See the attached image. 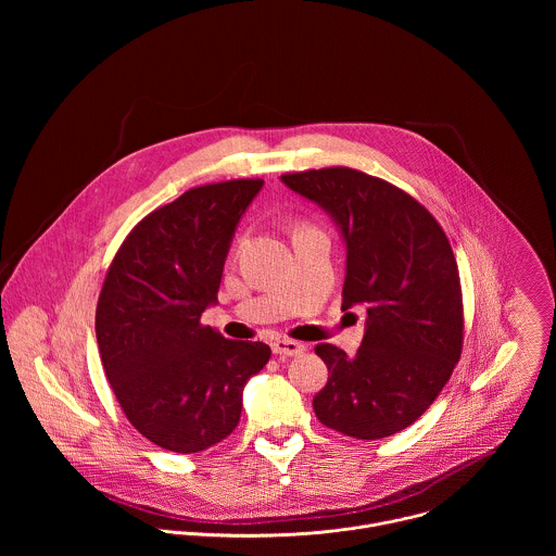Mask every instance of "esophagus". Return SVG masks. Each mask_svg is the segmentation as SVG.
Returning <instances> with one entry per match:
<instances>
[{"label":"esophagus","instance_id":"obj_1","mask_svg":"<svg viewBox=\"0 0 556 556\" xmlns=\"http://www.w3.org/2000/svg\"><path fill=\"white\" fill-rule=\"evenodd\" d=\"M271 351L280 357H295L300 353L306 351V346L302 342H295V340H289V338H278L271 342Z\"/></svg>","mask_w":556,"mask_h":556}]
</instances>
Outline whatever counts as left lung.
Here are the masks:
<instances>
[{
    "mask_svg": "<svg viewBox=\"0 0 556 556\" xmlns=\"http://www.w3.org/2000/svg\"><path fill=\"white\" fill-rule=\"evenodd\" d=\"M317 203L346 245L342 311L366 308L353 357L318 344L329 370L318 421L375 441L410 426L441 394L463 351V291L452 245L432 214L396 186L346 166L280 177Z\"/></svg>",
    "mask_w": 556,
    "mask_h": 556,
    "instance_id": "8db88e82",
    "label": "left lung"
}]
</instances>
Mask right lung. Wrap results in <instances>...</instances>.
Returning <instances> with one entry per match:
<instances>
[{
	"label": "right lung",
	"instance_id": "right-lung-1",
	"mask_svg": "<svg viewBox=\"0 0 556 556\" xmlns=\"http://www.w3.org/2000/svg\"><path fill=\"white\" fill-rule=\"evenodd\" d=\"M261 188L231 179L184 192L130 231L106 271L96 308L102 368L130 424L162 450L197 454L227 439L243 386L271 355L201 325Z\"/></svg>",
	"mask_w": 556,
	"mask_h": 556
}]
</instances>
